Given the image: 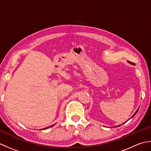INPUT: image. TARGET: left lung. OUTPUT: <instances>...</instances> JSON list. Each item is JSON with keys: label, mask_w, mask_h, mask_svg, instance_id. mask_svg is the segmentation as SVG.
<instances>
[{"label": "left lung", "mask_w": 151, "mask_h": 151, "mask_svg": "<svg viewBox=\"0 0 151 151\" xmlns=\"http://www.w3.org/2000/svg\"><path fill=\"white\" fill-rule=\"evenodd\" d=\"M129 62L130 63H131V64H134V63H133L132 62H129ZM138 110H139V108H138V109H137V111H136V113H135V114H134V115H132V117H133L134 116V115H136V114H137V111H138ZM132 117H131V118H132ZM123 124H124V123H123ZM119 126H120V125H119Z\"/></svg>", "instance_id": "obj_1"}]
</instances>
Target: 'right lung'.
Returning a JSON list of instances; mask_svg holds the SVG:
<instances>
[{"label": "right lung", "instance_id": "add662e5", "mask_svg": "<svg viewBox=\"0 0 151 151\" xmlns=\"http://www.w3.org/2000/svg\"><path fill=\"white\" fill-rule=\"evenodd\" d=\"M53 125H52V126H50V127H47V128H45V129H49V128H50V127H52Z\"/></svg>", "mask_w": 151, "mask_h": 151}]
</instances>
